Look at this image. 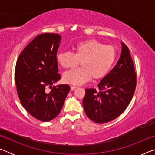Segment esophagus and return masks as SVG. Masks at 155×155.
Returning a JSON list of instances; mask_svg holds the SVG:
<instances>
[{"mask_svg":"<svg viewBox=\"0 0 155 155\" xmlns=\"http://www.w3.org/2000/svg\"><path fill=\"white\" fill-rule=\"evenodd\" d=\"M70 88H71L72 90H74L75 89L77 88V87H76V86H71V87H70Z\"/></svg>","mask_w":155,"mask_h":155,"instance_id":"obj_1","label":"esophagus"}]
</instances>
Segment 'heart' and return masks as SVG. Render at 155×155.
<instances>
[{"label": "heart", "instance_id": "b5f03b06", "mask_svg": "<svg viewBox=\"0 0 155 155\" xmlns=\"http://www.w3.org/2000/svg\"><path fill=\"white\" fill-rule=\"evenodd\" d=\"M116 50L113 46L105 45L96 40L78 42L75 52H60L57 59L64 68H73L80 64L82 66L64 73V80L71 85H80L93 77L100 79L108 74L116 58Z\"/></svg>", "mask_w": 155, "mask_h": 155}]
</instances>
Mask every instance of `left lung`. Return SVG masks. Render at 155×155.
Returning <instances> with one entry per match:
<instances>
[{"label":"left lung","instance_id":"8db88e82","mask_svg":"<svg viewBox=\"0 0 155 155\" xmlns=\"http://www.w3.org/2000/svg\"><path fill=\"white\" fill-rule=\"evenodd\" d=\"M122 53L117 64L96 89H86L83 100L87 117L96 123H106L120 116L132 99L137 85V74L129 49L122 43Z\"/></svg>","mask_w":155,"mask_h":155}]
</instances>
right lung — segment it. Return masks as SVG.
<instances>
[{
  "mask_svg": "<svg viewBox=\"0 0 155 155\" xmlns=\"http://www.w3.org/2000/svg\"><path fill=\"white\" fill-rule=\"evenodd\" d=\"M61 37L43 33L35 37L18 57L15 82L20 103L35 118L49 122L61 112L70 90L68 85L53 86L61 78L57 52ZM48 87L51 89L47 91Z\"/></svg>",
  "mask_w": 155,
  "mask_h": 155,
  "instance_id": "right-lung-1",
  "label": "right lung"
}]
</instances>
